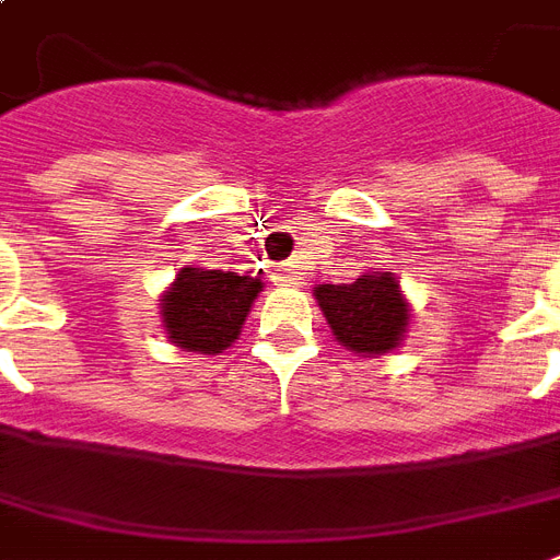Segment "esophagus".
<instances>
[{
	"label": "esophagus",
	"mask_w": 560,
	"mask_h": 560,
	"mask_svg": "<svg viewBox=\"0 0 560 560\" xmlns=\"http://www.w3.org/2000/svg\"><path fill=\"white\" fill-rule=\"evenodd\" d=\"M276 281H279V284H302V272L290 270V267H281V270L276 272Z\"/></svg>",
	"instance_id": "1"
}]
</instances>
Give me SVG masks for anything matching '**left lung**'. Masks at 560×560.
Instances as JSON below:
<instances>
[{"mask_svg":"<svg viewBox=\"0 0 560 560\" xmlns=\"http://www.w3.org/2000/svg\"><path fill=\"white\" fill-rule=\"evenodd\" d=\"M314 296L337 342L354 354H389L407 334L409 302L395 272H366L351 284H319Z\"/></svg>","mask_w":560,"mask_h":560,"instance_id":"obj_1","label":"left lung"}]
</instances>
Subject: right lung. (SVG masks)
I'll use <instances>...</instances> for the list:
<instances>
[{
    "label": "right lung",
    "instance_id": "add662e5",
    "mask_svg": "<svg viewBox=\"0 0 560 560\" xmlns=\"http://www.w3.org/2000/svg\"><path fill=\"white\" fill-rule=\"evenodd\" d=\"M261 288V279L237 272L183 267L160 299L162 328L179 349L220 354L237 340Z\"/></svg>",
    "mask_w": 560,
    "mask_h": 560
}]
</instances>
